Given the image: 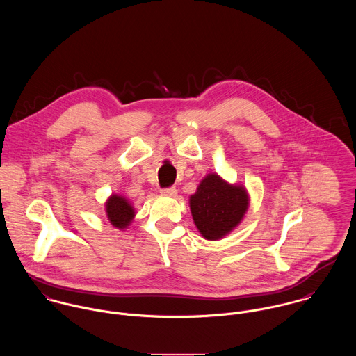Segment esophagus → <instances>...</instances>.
Returning a JSON list of instances; mask_svg holds the SVG:
<instances>
[{"instance_id":"1","label":"esophagus","mask_w":356,"mask_h":356,"mask_svg":"<svg viewBox=\"0 0 356 356\" xmlns=\"http://www.w3.org/2000/svg\"><path fill=\"white\" fill-rule=\"evenodd\" d=\"M161 195L175 197V196H177V189H175L174 186H171V188H165V189H161Z\"/></svg>"}]
</instances>
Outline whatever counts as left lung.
<instances>
[{
	"label": "left lung",
	"mask_w": 356,
	"mask_h": 356,
	"mask_svg": "<svg viewBox=\"0 0 356 356\" xmlns=\"http://www.w3.org/2000/svg\"><path fill=\"white\" fill-rule=\"evenodd\" d=\"M189 204L204 238L219 240L238 226L248 209L250 197L244 186L230 185L218 174H208Z\"/></svg>",
	"instance_id": "obj_1"
}]
</instances>
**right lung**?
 Listing matches in <instances>:
<instances>
[{
	"label": "right lung",
	"instance_id": "obj_1",
	"mask_svg": "<svg viewBox=\"0 0 356 356\" xmlns=\"http://www.w3.org/2000/svg\"><path fill=\"white\" fill-rule=\"evenodd\" d=\"M105 211L108 220L112 223V226L118 229L127 227L136 215L131 203L118 195H112L108 199V202L105 203Z\"/></svg>",
	"mask_w": 356,
	"mask_h": 356
}]
</instances>
